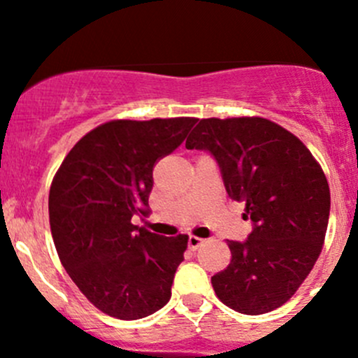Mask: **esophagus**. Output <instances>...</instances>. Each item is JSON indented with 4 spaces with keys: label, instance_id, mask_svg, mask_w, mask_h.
<instances>
[{
    "label": "esophagus",
    "instance_id": "obj_1",
    "mask_svg": "<svg viewBox=\"0 0 358 358\" xmlns=\"http://www.w3.org/2000/svg\"><path fill=\"white\" fill-rule=\"evenodd\" d=\"M202 244H204V239H201V237H196V236H190L189 237V249L190 251H197Z\"/></svg>",
    "mask_w": 358,
    "mask_h": 358
}]
</instances>
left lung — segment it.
<instances>
[{"instance_id": "left-lung-1", "label": "left lung", "mask_w": 358, "mask_h": 358, "mask_svg": "<svg viewBox=\"0 0 358 358\" xmlns=\"http://www.w3.org/2000/svg\"><path fill=\"white\" fill-rule=\"evenodd\" d=\"M185 147L215 156L227 194L255 223L246 243L227 241L232 258L211 277L216 296L246 315L279 308L322 251L331 209L322 168L298 136L258 115L201 119Z\"/></svg>"}]
</instances>
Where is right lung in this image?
<instances>
[{
    "label": "right lung",
    "mask_w": 358,
    "mask_h": 358,
    "mask_svg": "<svg viewBox=\"0 0 358 358\" xmlns=\"http://www.w3.org/2000/svg\"><path fill=\"white\" fill-rule=\"evenodd\" d=\"M196 117L114 119L86 133L50 187V229L79 291L100 312L136 320L171 298L189 236L162 237L135 227L149 213L152 171L196 124Z\"/></svg>",
    "instance_id": "obj_1"
}]
</instances>
